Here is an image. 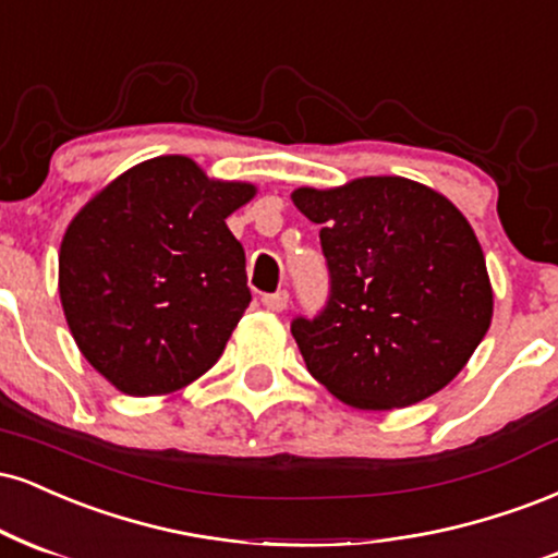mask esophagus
I'll use <instances>...</instances> for the list:
<instances>
[{"instance_id": "1", "label": "esophagus", "mask_w": 558, "mask_h": 558, "mask_svg": "<svg viewBox=\"0 0 558 558\" xmlns=\"http://www.w3.org/2000/svg\"><path fill=\"white\" fill-rule=\"evenodd\" d=\"M260 303L266 305V311H271V313H281V311H284L287 305H290V294H287L284 290H281V292H274V294H264V300H260Z\"/></svg>"}]
</instances>
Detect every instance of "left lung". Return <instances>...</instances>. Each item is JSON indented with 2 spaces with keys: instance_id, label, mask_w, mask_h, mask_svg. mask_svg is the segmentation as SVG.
Wrapping results in <instances>:
<instances>
[{
  "instance_id": "8db88e82",
  "label": "left lung",
  "mask_w": 558,
  "mask_h": 558,
  "mask_svg": "<svg viewBox=\"0 0 558 558\" xmlns=\"http://www.w3.org/2000/svg\"><path fill=\"white\" fill-rule=\"evenodd\" d=\"M320 225L331 292L292 337L316 378L357 410H395L441 391L473 357L494 316L481 242L447 195L408 177L298 187Z\"/></svg>"
}]
</instances>
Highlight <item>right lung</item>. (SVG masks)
<instances>
[{"mask_svg":"<svg viewBox=\"0 0 558 558\" xmlns=\"http://www.w3.org/2000/svg\"><path fill=\"white\" fill-rule=\"evenodd\" d=\"M258 193L156 156L98 190L59 247V300L77 350L130 397L172 395L221 357L251 305L227 216Z\"/></svg>","mask_w":558,"mask_h":558,"instance_id":"right-lung-1","label":"right lung"}]
</instances>
